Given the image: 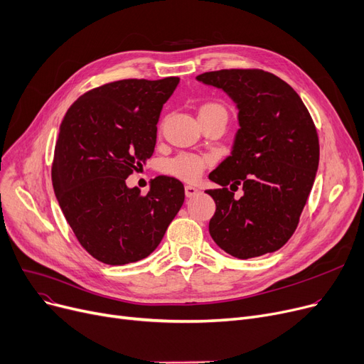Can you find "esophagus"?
<instances>
[{"label":"esophagus","mask_w":364,"mask_h":364,"mask_svg":"<svg viewBox=\"0 0 364 364\" xmlns=\"http://www.w3.org/2000/svg\"><path fill=\"white\" fill-rule=\"evenodd\" d=\"M198 193H200L198 189H197L196 186H193V185H186V186H185V196H186L188 198L196 197Z\"/></svg>","instance_id":"obj_1"}]
</instances>
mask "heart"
Masks as SVG:
<instances>
[{
	"instance_id": "1",
	"label": "heart",
	"mask_w": 364,
	"mask_h": 364,
	"mask_svg": "<svg viewBox=\"0 0 364 364\" xmlns=\"http://www.w3.org/2000/svg\"><path fill=\"white\" fill-rule=\"evenodd\" d=\"M205 111H215V112H222L227 114L223 109V107L218 105V103H207L201 108L200 112H205ZM210 163L209 157H203V155H197V154H181L178 157L171 159L166 163V171L171 176L181 178L183 181H197L201 173L204 170V167Z\"/></svg>"
}]
</instances>
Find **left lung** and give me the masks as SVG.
I'll return each instance as SVG.
<instances>
[{
    "label": "left lung",
    "instance_id": "left-lung-1",
    "mask_svg": "<svg viewBox=\"0 0 364 364\" xmlns=\"http://www.w3.org/2000/svg\"><path fill=\"white\" fill-rule=\"evenodd\" d=\"M198 81L222 89L237 105L234 146L209 179L216 212L215 243L238 259L283 247L295 232L318 168V136L306 107L290 85L262 69H220ZM243 186L235 200L226 185Z\"/></svg>",
    "mask_w": 364,
    "mask_h": 364
}]
</instances>
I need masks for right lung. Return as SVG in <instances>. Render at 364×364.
<instances>
[{"instance_id": "1", "label": "right lung", "mask_w": 364, "mask_h": 364, "mask_svg": "<svg viewBox=\"0 0 364 364\" xmlns=\"http://www.w3.org/2000/svg\"><path fill=\"white\" fill-rule=\"evenodd\" d=\"M178 77L119 80L80 96L65 114L51 181L80 245L97 261L126 265L149 256L185 200L181 181L157 176L148 194L127 188L157 142L163 105Z\"/></svg>"}]
</instances>
